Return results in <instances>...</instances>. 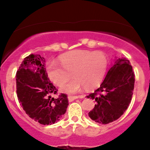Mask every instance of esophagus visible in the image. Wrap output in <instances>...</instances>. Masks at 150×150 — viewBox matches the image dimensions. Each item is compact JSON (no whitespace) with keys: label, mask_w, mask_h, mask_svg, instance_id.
Instances as JSON below:
<instances>
[{"label":"esophagus","mask_w":150,"mask_h":150,"mask_svg":"<svg viewBox=\"0 0 150 150\" xmlns=\"http://www.w3.org/2000/svg\"><path fill=\"white\" fill-rule=\"evenodd\" d=\"M68 98L69 101H73L75 100V99H78V97H77V96H68Z\"/></svg>","instance_id":"esophagus-1"}]
</instances>
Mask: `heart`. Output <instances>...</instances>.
I'll return each instance as SVG.
<instances>
[{"label":"heart","instance_id":"heart-1","mask_svg":"<svg viewBox=\"0 0 150 150\" xmlns=\"http://www.w3.org/2000/svg\"><path fill=\"white\" fill-rule=\"evenodd\" d=\"M59 65L51 63L46 67L49 80L58 87L63 85L70 78L69 83L61 88V91L68 94L77 93L85 87L90 89L97 87L103 80L107 68V58L101 52L76 50L63 55L60 58Z\"/></svg>","mask_w":150,"mask_h":150}]
</instances>
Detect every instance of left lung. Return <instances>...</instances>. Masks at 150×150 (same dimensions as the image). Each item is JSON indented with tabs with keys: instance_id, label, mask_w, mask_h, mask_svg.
Segmentation results:
<instances>
[{
	"instance_id": "obj_1",
	"label": "left lung",
	"mask_w": 150,
	"mask_h": 150,
	"mask_svg": "<svg viewBox=\"0 0 150 150\" xmlns=\"http://www.w3.org/2000/svg\"><path fill=\"white\" fill-rule=\"evenodd\" d=\"M134 85L135 75L129 60L116 58L100 87L87 96L96 101L89 118L101 124L119 118L131 101Z\"/></svg>"
}]
</instances>
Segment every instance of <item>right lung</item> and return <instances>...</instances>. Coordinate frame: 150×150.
I'll return each mask as SVG.
<instances>
[{
	"label": "right lung",
	"mask_w": 150,
	"mask_h": 150,
	"mask_svg": "<svg viewBox=\"0 0 150 150\" xmlns=\"http://www.w3.org/2000/svg\"><path fill=\"white\" fill-rule=\"evenodd\" d=\"M19 102L25 113L40 124L51 125L58 121L66 112L67 95L57 93L56 87L48 78L45 58L39 54H31L22 62L16 74Z\"/></svg>",
	"instance_id": "right-lung-1"
}]
</instances>
